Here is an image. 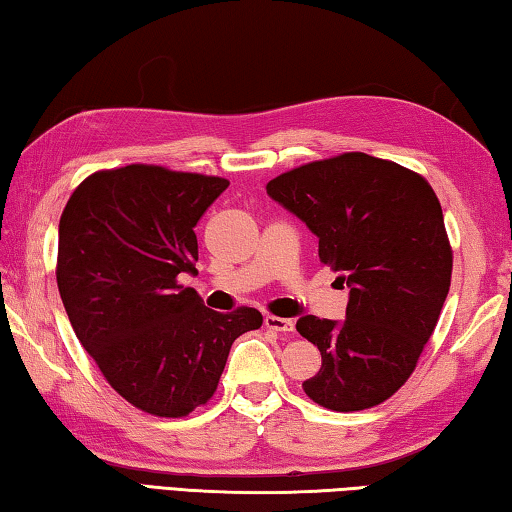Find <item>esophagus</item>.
<instances>
[{"label":"esophagus","instance_id":"34e87169","mask_svg":"<svg viewBox=\"0 0 512 512\" xmlns=\"http://www.w3.org/2000/svg\"><path fill=\"white\" fill-rule=\"evenodd\" d=\"M264 327L271 329V331H280V333H291L295 322L288 320V318H277V315H266L264 318Z\"/></svg>","mask_w":512,"mask_h":512}]
</instances>
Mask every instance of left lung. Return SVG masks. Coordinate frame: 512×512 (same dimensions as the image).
Wrapping results in <instances>:
<instances>
[{
	"label": "left lung",
	"mask_w": 512,
	"mask_h": 512,
	"mask_svg": "<svg viewBox=\"0 0 512 512\" xmlns=\"http://www.w3.org/2000/svg\"><path fill=\"white\" fill-rule=\"evenodd\" d=\"M266 192L318 237L320 262L349 286L345 322L304 315L322 367L302 387L333 412L380 405L416 369L452 280L443 210L421 174L362 152L293 167Z\"/></svg>",
	"instance_id": "obj_1"
}]
</instances>
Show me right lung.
I'll use <instances>...</instances> for the list:
<instances>
[{
    "label": "right lung",
    "instance_id": "1",
    "mask_svg": "<svg viewBox=\"0 0 512 512\" xmlns=\"http://www.w3.org/2000/svg\"><path fill=\"white\" fill-rule=\"evenodd\" d=\"M230 185L132 163L82 181L58 232V288L80 345L138 410L181 418L217 392L232 342L262 313L208 309L179 282L197 273L194 226Z\"/></svg>",
    "mask_w": 512,
    "mask_h": 512
}]
</instances>
